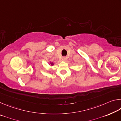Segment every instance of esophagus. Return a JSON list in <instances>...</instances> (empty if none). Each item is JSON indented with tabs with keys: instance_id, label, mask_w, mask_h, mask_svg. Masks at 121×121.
<instances>
[{
	"instance_id": "esophagus-1",
	"label": "esophagus",
	"mask_w": 121,
	"mask_h": 121,
	"mask_svg": "<svg viewBox=\"0 0 121 121\" xmlns=\"http://www.w3.org/2000/svg\"><path fill=\"white\" fill-rule=\"evenodd\" d=\"M67 60V57H65V56H63V57H62V60L63 61H65Z\"/></svg>"
}]
</instances>
